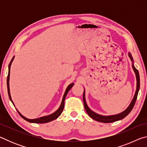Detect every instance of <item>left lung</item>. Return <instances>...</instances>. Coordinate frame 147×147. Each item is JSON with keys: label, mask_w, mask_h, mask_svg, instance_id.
Masks as SVG:
<instances>
[{"label": "left lung", "mask_w": 147, "mask_h": 147, "mask_svg": "<svg viewBox=\"0 0 147 147\" xmlns=\"http://www.w3.org/2000/svg\"><path fill=\"white\" fill-rule=\"evenodd\" d=\"M128 56H129V57H130V58L131 60V61H132V65H131V66H132V68H133L134 71V73H136V80H137L136 91L135 94H134V98L132 99V100H131L130 104L129 105L128 108L121 113L117 114V115H109V116L101 115H98V114L94 113V111L91 110V109L89 108V107L88 106V105H87L86 102L85 90H84V94H83V100H84V108H85L86 112L88 113V115L91 118L94 119V120H95L96 121H98V122H101V123H113V122L121 120V119H124L126 116H127L128 114L130 113V112L131 111V109H133L134 105H135L136 101L137 100V97H138V92H139V88H140V79H139V72L134 65V63H133L134 61H133L132 56H131L130 53H128Z\"/></svg>", "instance_id": "1"}]
</instances>
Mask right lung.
<instances>
[{"instance_id":"right-lung-1","label":"right lung","mask_w":147,"mask_h":147,"mask_svg":"<svg viewBox=\"0 0 147 147\" xmlns=\"http://www.w3.org/2000/svg\"><path fill=\"white\" fill-rule=\"evenodd\" d=\"M14 59V56L12 58L11 60L10 61V63L9 64V67H8V69H9V71H8V77H7V88H8V95H9V99H10V100L11 101V102L13 103V101L11 100V95H10V93H9V72H10V67H11V65L12 61H13ZM74 84L72 83L70 85H69V86L67 88L65 92L64 93V95L63 96V99H62V101H61V105L59 106V108H58V110H56L55 112L53 113V114H51V115H47V116H45V117H39L38 119H27L25 117H24L23 115H22L21 113L19 112V111L17 110L18 111V113L22 118H23L24 120H26V121L29 122V123H49V122H51L52 121L54 120V119H56L58 117L61 115V113H62V111L63 110V108H64V102H65V99L66 97V95L68 93L69 91L71 89L72 87L73 86ZM14 105V104H13Z\"/></svg>"}]
</instances>
